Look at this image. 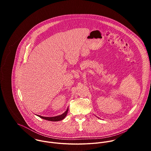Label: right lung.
Instances as JSON below:
<instances>
[{
	"label": "right lung",
	"instance_id": "1",
	"mask_svg": "<svg viewBox=\"0 0 151 151\" xmlns=\"http://www.w3.org/2000/svg\"><path fill=\"white\" fill-rule=\"evenodd\" d=\"M68 110H69V107L67 109V110H66L65 112H64L63 114H61V115H60L56 116L45 117V116H42L38 115H37V116H38L40 117V118H42V119H46V120H48V121H61V120L63 119L64 118H65L66 116L67 115Z\"/></svg>",
	"mask_w": 151,
	"mask_h": 151
}]
</instances>
